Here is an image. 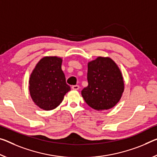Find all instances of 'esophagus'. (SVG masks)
Returning <instances> with one entry per match:
<instances>
[{
  "instance_id": "esophagus-1",
  "label": "esophagus",
  "mask_w": 157,
  "mask_h": 157,
  "mask_svg": "<svg viewBox=\"0 0 157 157\" xmlns=\"http://www.w3.org/2000/svg\"><path fill=\"white\" fill-rule=\"evenodd\" d=\"M79 88V85H74L72 86V89H73V90H78Z\"/></svg>"
}]
</instances>
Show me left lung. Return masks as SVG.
Wrapping results in <instances>:
<instances>
[{"label":"left lung","mask_w":157,"mask_h":157,"mask_svg":"<svg viewBox=\"0 0 157 157\" xmlns=\"http://www.w3.org/2000/svg\"><path fill=\"white\" fill-rule=\"evenodd\" d=\"M88 86L82 91L84 100L94 110L110 109L120 100L124 89L117 65L109 57L99 56L88 63Z\"/></svg>","instance_id":"left-lung-1"}]
</instances>
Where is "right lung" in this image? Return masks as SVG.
<instances>
[{
	"label": "right lung",
	"instance_id": "right-lung-1",
	"mask_svg": "<svg viewBox=\"0 0 157 157\" xmlns=\"http://www.w3.org/2000/svg\"><path fill=\"white\" fill-rule=\"evenodd\" d=\"M62 59L45 56L41 59L29 79V91L36 105L44 110L56 108L71 87L61 70Z\"/></svg>",
	"mask_w": 157,
	"mask_h": 157
}]
</instances>
